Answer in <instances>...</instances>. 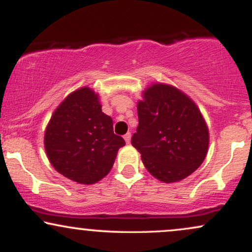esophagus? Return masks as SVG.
Listing matches in <instances>:
<instances>
[{
  "mask_svg": "<svg viewBox=\"0 0 252 252\" xmlns=\"http://www.w3.org/2000/svg\"><path fill=\"white\" fill-rule=\"evenodd\" d=\"M130 138H131V134H130V132H126V134L124 135V140H126V143H130Z\"/></svg>",
  "mask_w": 252,
  "mask_h": 252,
  "instance_id": "1",
  "label": "esophagus"
}]
</instances>
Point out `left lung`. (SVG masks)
Segmentation results:
<instances>
[{
	"label": "left lung",
	"mask_w": 252,
	"mask_h": 252,
	"mask_svg": "<svg viewBox=\"0 0 252 252\" xmlns=\"http://www.w3.org/2000/svg\"><path fill=\"white\" fill-rule=\"evenodd\" d=\"M137 115L131 144L156 179L180 181L205 160L209 129L195 103L180 90L167 84L150 85L137 104Z\"/></svg>",
	"instance_id": "8db88e82"
}]
</instances>
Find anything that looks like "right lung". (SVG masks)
<instances>
[{
    "label": "right lung",
    "instance_id": "right-lung-1",
    "mask_svg": "<svg viewBox=\"0 0 252 252\" xmlns=\"http://www.w3.org/2000/svg\"><path fill=\"white\" fill-rule=\"evenodd\" d=\"M112 124L91 89L72 92L56 109L45 131V149L52 166L78 184L99 181L126 144L114 134Z\"/></svg>",
    "mask_w": 252,
    "mask_h": 252
}]
</instances>
